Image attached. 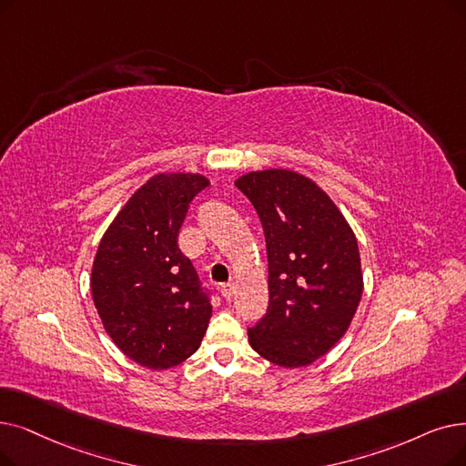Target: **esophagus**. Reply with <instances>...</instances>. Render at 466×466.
<instances>
[{
    "label": "esophagus",
    "mask_w": 466,
    "mask_h": 466,
    "mask_svg": "<svg viewBox=\"0 0 466 466\" xmlns=\"http://www.w3.org/2000/svg\"><path fill=\"white\" fill-rule=\"evenodd\" d=\"M220 293H222V297H225L227 300H232V295H234V283H232V281L225 283V286L220 288Z\"/></svg>",
    "instance_id": "34e87169"
}]
</instances>
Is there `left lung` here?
<instances>
[{"mask_svg":"<svg viewBox=\"0 0 466 466\" xmlns=\"http://www.w3.org/2000/svg\"><path fill=\"white\" fill-rule=\"evenodd\" d=\"M236 187L262 222L268 255V309L248 329L249 345L276 366H310L337 345L358 310L363 276L356 236L305 175L251 171Z\"/></svg>","mask_w":466,"mask_h":466,"instance_id":"8db88e82","label":"left lung"}]
</instances>
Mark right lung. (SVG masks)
Segmentation results:
<instances>
[{
    "label": "right lung",
    "instance_id": "right-lung-1",
    "mask_svg": "<svg viewBox=\"0 0 466 466\" xmlns=\"http://www.w3.org/2000/svg\"><path fill=\"white\" fill-rule=\"evenodd\" d=\"M209 187L198 173H159L140 187L100 239L91 293L116 347L148 370H169L201 345L209 293L178 249L190 201Z\"/></svg>",
    "mask_w": 466,
    "mask_h": 466
}]
</instances>
